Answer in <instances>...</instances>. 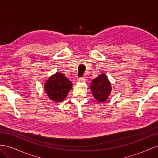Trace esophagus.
<instances>
[{"label": "esophagus", "instance_id": "1", "mask_svg": "<svg viewBox=\"0 0 158 158\" xmlns=\"http://www.w3.org/2000/svg\"><path fill=\"white\" fill-rule=\"evenodd\" d=\"M77 81L78 82H80V83H84L85 82V78H79L77 79Z\"/></svg>", "mask_w": 158, "mask_h": 158}]
</instances>
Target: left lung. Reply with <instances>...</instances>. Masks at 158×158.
<instances>
[{
  "mask_svg": "<svg viewBox=\"0 0 158 158\" xmlns=\"http://www.w3.org/2000/svg\"><path fill=\"white\" fill-rule=\"evenodd\" d=\"M90 89L94 98L99 102L106 101L111 92V84L104 73L93 79L90 84Z\"/></svg>",
  "mask_w": 158,
  "mask_h": 158,
  "instance_id": "8db88e82",
  "label": "left lung"
}]
</instances>
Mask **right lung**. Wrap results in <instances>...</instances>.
<instances>
[{
	"mask_svg": "<svg viewBox=\"0 0 158 158\" xmlns=\"http://www.w3.org/2000/svg\"><path fill=\"white\" fill-rule=\"evenodd\" d=\"M72 88L73 84L60 73H56L51 76L44 85V90L47 96L56 103L63 101Z\"/></svg>",
	"mask_w": 158,
	"mask_h": 158,
	"instance_id": "1",
	"label": "right lung"
}]
</instances>
